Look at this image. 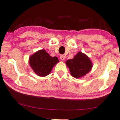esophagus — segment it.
I'll use <instances>...</instances> for the list:
<instances>
[{
	"instance_id": "esophagus-1",
	"label": "esophagus",
	"mask_w": 120,
	"mask_h": 120,
	"mask_svg": "<svg viewBox=\"0 0 120 120\" xmlns=\"http://www.w3.org/2000/svg\"><path fill=\"white\" fill-rule=\"evenodd\" d=\"M60 59L62 60H64V59H65V56L64 55H60Z\"/></svg>"
}]
</instances>
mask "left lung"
<instances>
[{
    "label": "left lung",
    "mask_w": 120,
    "mask_h": 120,
    "mask_svg": "<svg viewBox=\"0 0 120 120\" xmlns=\"http://www.w3.org/2000/svg\"><path fill=\"white\" fill-rule=\"evenodd\" d=\"M66 64L70 74L75 78L85 76L92 68V63L89 57L81 52H79L71 60H67Z\"/></svg>",
    "instance_id": "1"
}]
</instances>
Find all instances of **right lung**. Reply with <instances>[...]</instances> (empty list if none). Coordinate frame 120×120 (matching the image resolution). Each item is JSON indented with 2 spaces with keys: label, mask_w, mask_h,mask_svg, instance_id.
Here are the masks:
<instances>
[{
  "label": "right lung",
  "mask_w": 120,
  "mask_h": 120,
  "mask_svg": "<svg viewBox=\"0 0 120 120\" xmlns=\"http://www.w3.org/2000/svg\"><path fill=\"white\" fill-rule=\"evenodd\" d=\"M59 62L57 57H52L45 50L36 52L29 57V63L33 71L40 76H46Z\"/></svg>",
  "instance_id": "right-lung-1"
}]
</instances>
